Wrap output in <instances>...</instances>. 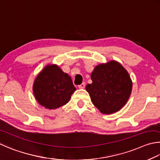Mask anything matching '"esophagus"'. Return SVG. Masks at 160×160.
Masks as SVG:
<instances>
[{"mask_svg": "<svg viewBox=\"0 0 160 160\" xmlns=\"http://www.w3.org/2000/svg\"><path fill=\"white\" fill-rule=\"evenodd\" d=\"M85 86H86V83L83 82L82 84H80L79 86H78V88H79L80 89H83V88H85Z\"/></svg>", "mask_w": 160, "mask_h": 160, "instance_id": "esophagus-1", "label": "esophagus"}]
</instances>
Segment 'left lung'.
Here are the masks:
<instances>
[{"instance_id":"1","label":"left lung","mask_w":160,"mask_h":160,"mask_svg":"<svg viewBox=\"0 0 160 160\" xmlns=\"http://www.w3.org/2000/svg\"><path fill=\"white\" fill-rule=\"evenodd\" d=\"M92 83L86 86L93 104L102 114H110L124 107L132 90L128 72L118 62L112 60L95 67Z\"/></svg>"}]
</instances>
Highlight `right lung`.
I'll list each match as a JSON object with an SVG mask.
<instances>
[{
    "mask_svg": "<svg viewBox=\"0 0 160 160\" xmlns=\"http://www.w3.org/2000/svg\"><path fill=\"white\" fill-rule=\"evenodd\" d=\"M75 90L71 77L56 64L45 67L33 86L36 100L49 110L67 104Z\"/></svg>",
    "mask_w": 160,
    "mask_h": 160,
    "instance_id": "1",
    "label": "right lung"
}]
</instances>
